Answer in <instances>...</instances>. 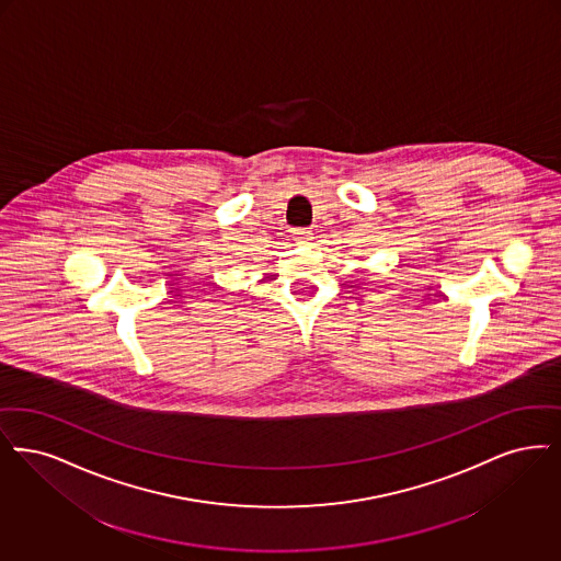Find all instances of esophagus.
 Listing matches in <instances>:
<instances>
[{"instance_id":"obj_1","label":"esophagus","mask_w":561,"mask_h":561,"mask_svg":"<svg viewBox=\"0 0 561 561\" xmlns=\"http://www.w3.org/2000/svg\"><path fill=\"white\" fill-rule=\"evenodd\" d=\"M291 237L297 243H310L314 239V232L310 228H293Z\"/></svg>"}]
</instances>
